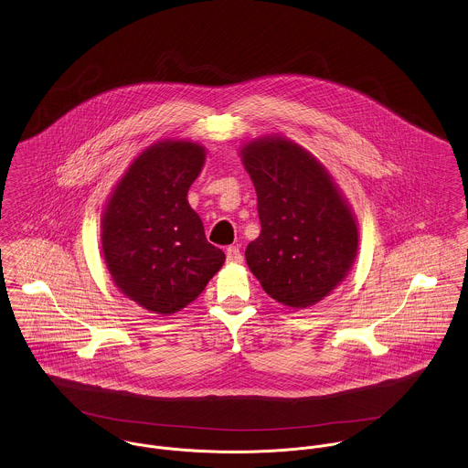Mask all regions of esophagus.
Listing matches in <instances>:
<instances>
[{
    "instance_id": "esophagus-1",
    "label": "esophagus",
    "mask_w": 468,
    "mask_h": 468,
    "mask_svg": "<svg viewBox=\"0 0 468 468\" xmlns=\"http://www.w3.org/2000/svg\"><path fill=\"white\" fill-rule=\"evenodd\" d=\"M241 261H243V256H241L239 249H238V247H229V249H227V263L238 265V263H241Z\"/></svg>"
}]
</instances>
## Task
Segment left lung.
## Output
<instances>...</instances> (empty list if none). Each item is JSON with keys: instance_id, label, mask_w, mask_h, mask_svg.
<instances>
[{"instance_id": "1", "label": "left lung", "mask_w": 468, "mask_h": 468, "mask_svg": "<svg viewBox=\"0 0 468 468\" xmlns=\"http://www.w3.org/2000/svg\"><path fill=\"white\" fill-rule=\"evenodd\" d=\"M239 156L261 221L247 265L273 301L292 310L315 306L342 284L358 254L349 201L321 160L284 134L249 140Z\"/></svg>"}]
</instances>
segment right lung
<instances>
[{
  "mask_svg": "<svg viewBox=\"0 0 468 468\" xmlns=\"http://www.w3.org/2000/svg\"><path fill=\"white\" fill-rule=\"evenodd\" d=\"M205 158L200 142L158 140L134 156L104 205L106 268L113 284L149 314L180 312L225 263L187 201Z\"/></svg>",
  "mask_w": 468,
  "mask_h": 468,
  "instance_id": "obj_1",
  "label": "right lung"
}]
</instances>
